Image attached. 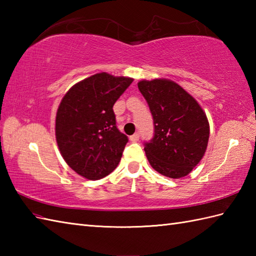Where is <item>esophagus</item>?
Segmentation results:
<instances>
[{"mask_svg":"<svg viewBox=\"0 0 256 256\" xmlns=\"http://www.w3.org/2000/svg\"><path fill=\"white\" fill-rule=\"evenodd\" d=\"M130 140H131V142H133V143H136V142H138V140H140V134H138V133H135V134H133L132 136H130Z\"/></svg>","mask_w":256,"mask_h":256,"instance_id":"esophagus-1","label":"esophagus"}]
</instances>
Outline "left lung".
I'll list each match as a JSON object with an SVG mask.
<instances>
[{"label": "left lung", "instance_id": "8db88e82", "mask_svg": "<svg viewBox=\"0 0 256 256\" xmlns=\"http://www.w3.org/2000/svg\"><path fill=\"white\" fill-rule=\"evenodd\" d=\"M138 89L153 116V138L144 143L146 157L162 175H188L202 158L209 122L202 108L180 86L166 79L140 81Z\"/></svg>", "mask_w": 256, "mask_h": 256}]
</instances>
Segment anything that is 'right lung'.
<instances>
[{"label": "right lung", "instance_id": "1", "mask_svg": "<svg viewBox=\"0 0 256 256\" xmlns=\"http://www.w3.org/2000/svg\"><path fill=\"white\" fill-rule=\"evenodd\" d=\"M132 82V78L96 74L62 98L56 116L57 144L80 176L98 180L118 165L128 138L116 128L113 106Z\"/></svg>", "mask_w": 256, "mask_h": 256}]
</instances>
